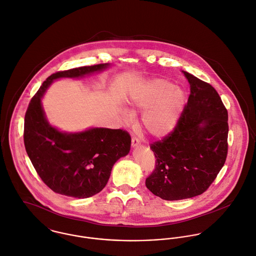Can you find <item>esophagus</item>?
Returning <instances> with one entry per match:
<instances>
[{
	"mask_svg": "<svg viewBox=\"0 0 256 256\" xmlns=\"http://www.w3.org/2000/svg\"><path fill=\"white\" fill-rule=\"evenodd\" d=\"M138 144H140V140L136 136H132V146L134 148H136V146H138Z\"/></svg>",
	"mask_w": 256,
	"mask_h": 256,
	"instance_id": "1",
	"label": "esophagus"
}]
</instances>
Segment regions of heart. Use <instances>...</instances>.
Wrapping results in <instances>:
<instances>
[{
	"label": "heart",
	"mask_w": 256,
	"mask_h": 256,
	"mask_svg": "<svg viewBox=\"0 0 256 256\" xmlns=\"http://www.w3.org/2000/svg\"><path fill=\"white\" fill-rule=\"evenodd\" d=\"M184 104V92L163 79H155L146 83L130 101L134 110H146L142 116V126L155 138L164 136L174 128ZM124 118L132 120V116L126 112Z\"/></svg>",
	"instance_id": "obj_1"
}]
</instances>
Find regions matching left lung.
<instances>
[{
  "mask_svg": "<svg viewBox=\"0 0 256 256\" xmlns=\"http://www.w3.org/2000/svg\"><path fill=\"white\" fill-rule=\"evenodd\" d=\"M191 87L174 128L150 144L155 167L146 185L155 196L177 201L203 194L228 155V110L216 89L185 72Z\"/></svg>",
  "mask_w": 256,
  "mask_h": 256,
  "instance_id": "1",
  "label": "left lung"
}]
</instances>
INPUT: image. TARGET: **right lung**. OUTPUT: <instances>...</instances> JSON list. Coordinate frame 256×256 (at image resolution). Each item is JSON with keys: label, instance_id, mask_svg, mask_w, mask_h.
<instances>
[{"label": "right lung", "instance_id": "right-lung-1", "mask_svg": "<svg viewBox=\"0 0 256 256\" xmlns=\"http://www.w3.org/2000/svg\"><path fill=\"white\" fill-rule=\"evenodd\" d=\"M108 64L82 66L50 75L30 102L24 116V142L36 171L53 192L88 198L101 192L114 164L130 152L132 138L124 130L91 128L79 134L60 132L48 122L40 99L61 77H80Z\"/></svg>", "mask_w": 256, "mask_h": 256}]
</instances>
